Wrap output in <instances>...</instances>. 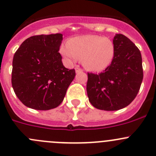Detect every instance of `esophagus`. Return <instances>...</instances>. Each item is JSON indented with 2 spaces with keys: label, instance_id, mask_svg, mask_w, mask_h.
<instances>
[{
  "label": "esophagus",
  "instance_id": "obj_1",
  "mask_svg": "<svg viewBox=\"0 0 156 156\" xmlns=\"http://www.w3.org/2000/svg\"><path fill=\"white\" fill-rule=\"evenodd\" d=\"M75 69H76V73H79L83 72V69H80L79 66H76V67L75 68Z\"/></svg>",
  "mask_w": 156,
  "mask_h": 156
}]
</instances>
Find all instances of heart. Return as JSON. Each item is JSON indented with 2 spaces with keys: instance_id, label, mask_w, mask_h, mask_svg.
<instances>
[{
  "instance_id": "1",
  "label": "heart",
  "mask_w": 156,
  "mask_h": 156,
  "mask_svg": "<svg viewBox=\"0 0 156 156\" xmlns=\"http://www.w3.org/2000/svg\"><path fill=\"white\" fill-rule=\"evenodd\" d=\"M60 53L70 62L82 59L87 69L102 71L112 63L115 55V46L109 38L98 35L76 37L60 47Z\"/></svg>"
}]
</instances>
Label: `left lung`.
I'll return each instance as SVG.
<instances>
[{
	"label": "left lung",
	"mask_w": 156,
	"mask_h": 156,
	"mask_svg": "<svg viewBox=\"0 0 156 156\" xmlns=\"http://www.w3.org/2000/svg\"><path fill=\"white\" fill-rule=\"evenodd\" d=\"M115 55L103 73H88L87 95L98 109L119 110L134 100L143 79L142 55L137 47L123 34L114 37Z\"/></svg>",
	"instance_id": "obj_1"
}]
</instances>
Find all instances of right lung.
<instances>
[{
    "mask_svg": "<svg viewBox=\"0 0 156 156\" xmlns=\"http://www.w3.org/2000/svg\"><path fill=\"white\" fill-rule=\"evenodd\" d=\"M62 41V34L35 35L25 40L14 53L12 87L27 107L49 110L63 102L76 72L62 63L58 52Z\"/></svg>",
    "mask_w": 156,
    "mask_h": 156,
    "instance_id": "add662e5",
    "label": "right lung"
}]
</instances>
